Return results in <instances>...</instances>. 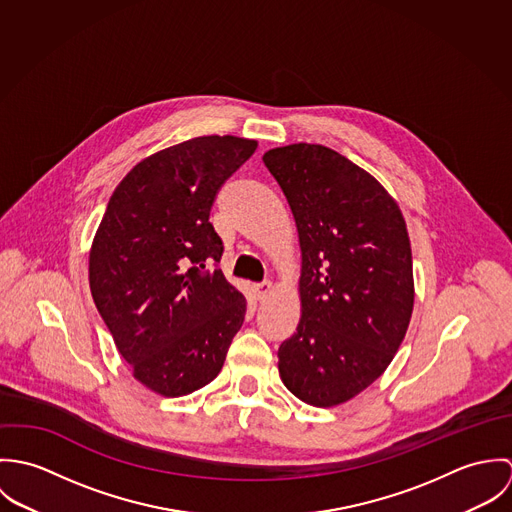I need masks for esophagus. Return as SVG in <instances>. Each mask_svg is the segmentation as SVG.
I'll return each instance as SVG.
<instances>
[{
    "label": "esophagus",
    "instance_id": "esophagus-1",
    "mask_svg": "<svg viewBox=\"0 0 512 512\" xmlns=\"http://www.w3.org/2000/svg\"><path fill=\"white\" fill-rule=\"evenodd\" d=\"M254 295L258 301H264L268 297V293L272 292V284L270 282H262V284H256L254 288Z\"/></svg>",
    "mask_w": 512,
    "mask_h": 512
}]
</instances>
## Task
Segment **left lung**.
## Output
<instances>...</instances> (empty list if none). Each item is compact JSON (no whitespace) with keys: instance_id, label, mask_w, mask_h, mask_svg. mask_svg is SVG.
Instances as JSON below:
<instances>
[{"instance_id":"8db88e82","label":"left lung","mask_w":512,"mask_h":512,"mask_svg":"<svg viewBox=\"0 0 512 512\" xmlns=\"http://www.w3.org/2000/svg\"><path fill=\"white\" fill-rule=\"evenodd\" d=\"M262 161L288 199L301 248V317L280 345V376L301 402L339 406L386 370L408 331L406 220L370 173L331 147H274Z\"/></svg>"}]
</instances>
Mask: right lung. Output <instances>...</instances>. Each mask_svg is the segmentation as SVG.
<instances>
[{
	"label": "right lung",
	"instance_id": "add662e5",
	"mask_svg": "<svg viewBox=\"0 0 512 512\" xmlns=\"http://www.w3.org/2000/svg\"><path fill=\"white\" fill-rule=\"evenodd\" d=\"M201 136L142 159L114 189L94 234L88 280L114 343L146 388L177 398L217 378L246 299L219 268L209 222L222 183L256 151Z\"/></svg>",
	"mask_w": 512,
	"mask_h": 512
}]
</instances>
